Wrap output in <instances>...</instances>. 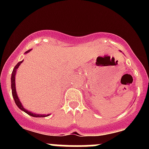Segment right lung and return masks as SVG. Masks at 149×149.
I'll return each instance as SVG.
<instances>
[{
  "label": "right lung",
  "mask_w": 149,
  "mask_h": 149,
  "mask_svg": "<svg viewBox=\"0 0 149 149\" xmlns=\"http://www.w3.org/2000/svg\"><path fill=\"white\" fill-rule=\"evenodd\" d=\"M31 50V49H29V50L25 52V54H27L28 52H29ZM24 61H22L16 64V65L15 66L14 68H13V71H12L11 73V79H10V81H11V90H12V96H13V98L14 100L15 103L17 105L18 107L21 109V110L24 111V112H26V114H28L29 115H31V117H34V118H45V117H47L49 116L50 114H47V115H43V114H37V113H34V112H31V111H29L26 108L24 107V106L22 105V102H20V100L19 99V97L17 95V93H16V82H15V78H16V70H17L18 68L19 67V65H21V63H22V62Z\"/></svg>",
  "instance_id": "obj_1"
}]
</instances>
